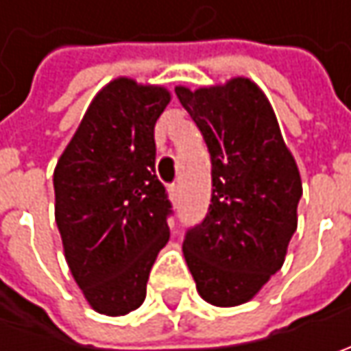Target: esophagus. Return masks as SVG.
Masks as SVG:
<instances>
[{
	"mask_svg": "<svg viewBox=\"0 0 351 351\" xmlns=\"http://www.w3.org/2000/svg\"><path fill=\"white\" fill-rule=\"evenodd\" d=\"M180 193H182L180 183H171L169 185V195H171V199H180Z\"/></svg>",
	"mask_w": 351,
	"mask_h": 351,
	"instance_id": "34e87169",
	"label": "esophagus"
}]
</instances>
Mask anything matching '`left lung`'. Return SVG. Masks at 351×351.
<instances>
[{
    "instance_id": "1",
    "label": "left lung",
    "mask_w": 351,
    "mask_h": 351,
    "mask_svg": "<svg viewBox=\"0 0 351 351\" xmlns=\"http://www.w3.org/2000/svg\"><path fill=\"white\" fill-rule=\"evenodd\" d=\"M210 156L209 213L183 238L199 295L217 306L250 301L281 269L297 230L301 176L276 113L246 77L176 88Z\"/></svg>"
}]
</instances>
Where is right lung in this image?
Instances as JSON below:
<instances>
[{"mask_svg":"<svg viewBox=\"0 0 351 351\" xmlns=\"http://www.w3.org/2000/svg\"><path fill=\"white\" fill-rule=\"evenodd\" d=\"M169 93L113 80L91 101L54 169L56 224L66 262L101 315L138 308L171 203L156 176L154 125Z\"/></svg>","mask_w":351,"mask_h":351,"instance_id":"1","label":"right lung"}]
</instances>
